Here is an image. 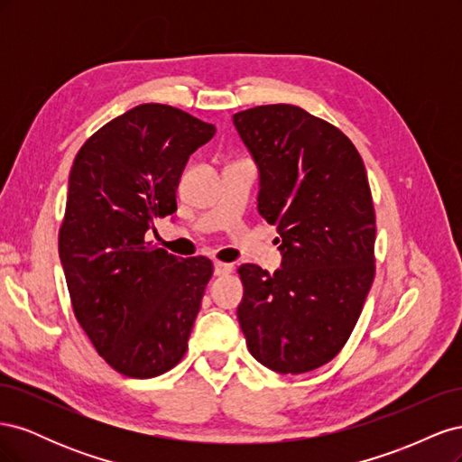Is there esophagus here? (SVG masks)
<instances>
[{"label": "esophagus", "mask_w": 462, "mask_h": 462, "mask_svg": "<svg viewBox=\"0 0 462 462\" xmlns=\"http://www.w3.org/2000/svg\"><path fill=\"white\" fill-rule=\"evenodd\" d=\"M233 272L231 263H223V262H216L214 263V275H227Z\"/></svg>", "instance_id": "esophagus-1"}]
</instances>
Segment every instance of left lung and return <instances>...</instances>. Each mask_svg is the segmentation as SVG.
Listing matches in <instances>:
<instances>
[{
	"label": "left lung",
	"mask_w": 462,
	"mask_h": 462,
	"mask_svg": "<svg viewBox=\"0 0 462 462\" xmlns=\"http://www.w3.org/2000/svg\"><path fill=\"white\" fill-rule=\"evenodd\" d=\"M258 167V212L277 227L282 268H239L246 346L279 374L326 365L351 335L374 282L375 216L365 163L333 125L291 104L233 116Z\"/></svg>",
	"instance_id": "obj_1"
}]
</instances>
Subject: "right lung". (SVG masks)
I'll list each match as a JSON object with an SVG mask.
<instances>
[{
  "label": "right lung",
  "mask_w": 462,
  "mask_h": 462,
  "mask_svg": "<svg viewBox=\"0 0 462 462\" xmlns=\"http://www.w3.org/2000/svg\"><path fill=\"white\" fill-rule=\"evenodd\" d=\"M216 127L163 104L136 106L94 133L69 175L60 258L73 310L111 368L153 377L183 358L212 277L208 258L144 241L177 209L189 158Z\"/></svg>",
  "instance_id": "obj_1"
}]
</instances>
